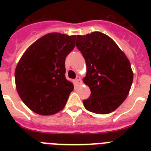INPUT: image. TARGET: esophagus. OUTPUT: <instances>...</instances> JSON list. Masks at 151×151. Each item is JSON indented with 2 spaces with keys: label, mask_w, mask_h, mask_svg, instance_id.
<instances>
[{
  "label": "esophagus",
  "mask_w": 151,
  "mask_h": 151,
  "mask_svg": "<svg viewBox=\"0 0 151 151\" xmlns=\"http://www.w3.org/2000/svg\"><path fill=\"white\" fill-rule=\"evenodd\" d=\"M76 81L77 83H81V77L79 76H78L76 77Z\"/></svg>",
  "instance_id": "34e87169"
}]
</instances>
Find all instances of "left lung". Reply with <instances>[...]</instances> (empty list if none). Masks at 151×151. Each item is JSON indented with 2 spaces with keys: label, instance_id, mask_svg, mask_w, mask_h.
<instances>
[{
  "label": "left lung",
  "instance_id": "left-lung-1",
  "mask_svg": "<svg viewBox=\"0 0 151 151\" xmlns=\"http://www.w3.org/2000/svg\"><path fill=\"white\" fill-rule=\"evenodd\" d=\"M76 47L87 66L83 82L91 89L84 106L97 114L114 111L127 97L132 84L129 59L115 41L100 32L77 35Z\"/></svg>",
  "mask_w": 151,
  "mask_h": 151
}]
</instances>
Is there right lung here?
I'll return each mask as SVG.
<instances>
[{
	"instance_id": "right-lung-1",
	"label": "right lung",
	"mask_w": 151,
	"mask_h": 151,
	"mask_svg": "<svg viewBox=\"0 0 151 151\" xmlns=\"http://www.w3.org/2000/svg\"><path fill=\"white\" fill-rule=\"evenodd\" d=\"M76 35L49 33L25 51L15 70L16 88L23 103L40 115L63 109L73 84L65 77V60L74 49Z\"/></svg>"
}]
</instances>
